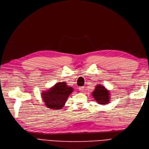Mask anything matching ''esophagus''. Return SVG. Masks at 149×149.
<instances>
[{"label":"esophagus","mask_w":149,"mask_h":149,"mask_svg":"<svg viewBox=\"0 0 149 149\" xmlns=\"http://www.w3.org/2000/svg\"><path fill=\"white\" fill-rule=\"evenodd\" d=\"M79 91L81 92H83L84 91V86L79 87Z\"/></svg>","instance_id":"esophagus-1"}]
</instances>
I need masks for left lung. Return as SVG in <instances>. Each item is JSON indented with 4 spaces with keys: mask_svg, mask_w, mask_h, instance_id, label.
I'll use <instances>...</instances> for the list:
<instances>
[{
    "mask_svg": "<svg viewBox=\"0 0 149 149\" xmlns=\"http://www.w3.org/2000/svg\"><path fill=\"white\" fill-rule=\"evenodd\" d=\"M105 87L101 85H98L95 87L94 91L92 92V96L95 100L102 105H106L110 101V93Z\"/></svg>",
    "mask_w": 149,
    "mask_h": 149,
    "instance_id": "1",
    "label": "left lung"
}]
</instances>
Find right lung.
<instances>
[{
    "mask_svg": "<svg viewBox=\"0 0 149 149\" xmlns=\"http://www.w3.org/2000/svg\"><path fill=\"white\" fill-rule=\"evenodd\" d=\"M73 90V88L69 86L66 82H59L50 89L42 92V97L48 108L61 109Z\"/></svg>",
    "mask_w": 149,
    "mask_h": 149,
    "instance_id": "add662e5",
    "label": "right lung"
}]
</instances>
